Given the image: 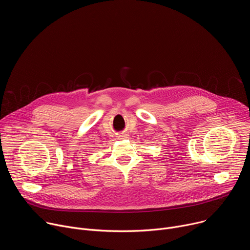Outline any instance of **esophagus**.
<instances>
[{
    "label": "esophagus",
    "mask_w": 250,
    "mask_h": 250,
    "mask_svg": "<svg viewBox=\"0 0 250 250\" xmlns=\"http://www.w3.org/2000/svg\"><path fill=\"white\" fill-rule=\"evenodd\" d=\"M119 137L121 138V139H124V138H125L126 137V134H124V133H121L120 135H119Z\"/></svg>",
    "instance_id": "esophagus-1"
}]
</instances>
